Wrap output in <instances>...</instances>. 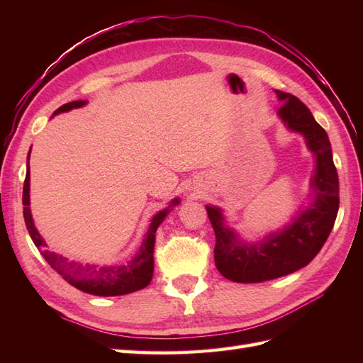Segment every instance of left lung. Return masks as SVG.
<instances>
[{
    "instance_id": "1",
    "label": "left lung",
    "mask_w": 363,
    "mask_h": 363,
    "mask_svg": "<svg viewBox=\"0 0 363 363\" xmlns=\"http://www.w3.org/2000/svg\"><path fill=\"white\" fill-rule=\"evenodd\" d=\"M282 106L277 117L289 130L304 137L315 157L311 177V203L296 212L287 226L248 243L230 229L220 207L206 206L215 230V265L233 282L252 284L295 273L311 264L328 240L338 212V174L329 137L296 96L276 90Z\"/></svg>"
}]
</instances>
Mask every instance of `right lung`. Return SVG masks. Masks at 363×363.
I'll return each instance as SVG.
<instances>
[{
    "instance_id": "add662e5",
    "label": "right lung",
    "mask_w": 363,
    "mask_h": 363,
    "mask_svg": "<svg viewBox=\"0 0 363 363\" xmlns=\"http://www.w3.org/2000/svg\"><path fill=\"white\" fill-rule=\"evenodd\" d=\"M86 104L87 101H82V99H79V101L67 103L64 106H60L59 109L54 112V115L68 112L72 109H78V107H82ZM29 156L30 151L28 154V172L25 186H23V206H25L23 207V217H25L26 229L30 238H33L34 245L37 246L38 251L42 252L43 259L48 262L54 272H57L68 284H72L73 287L95 296H121L145 289L152 279V252L154 242H156V230L160 226V223L165 220L167 215L172 212L173 207L179 204V198H174L168 207L154 215L151 225L143 237L142 245L138 246L137 252L129 260L115 265L82 264V262L67 259L62 254L50 251L48 245L43 240V237L38 234L29 207Z\"/></svg>"
}]
</instances>
